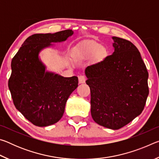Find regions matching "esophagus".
Wrapping results in <instances>:
<instances>
[{
  "label": "esophagus",
  "mask_w": 159,
  "mask_h": 159,
  "mask_svg": "<svg viewBox=\"0 0 159 159\" xmlns=\"http://www.w3.org/2000/svg\"><path fill=\"white\" fill-rule=\"evenodd\" d=\"M86 80V78L83 75H80L79 76V83H84Z\"/></svg>",
  "instance_id": "obj_1"
}]
</instances>
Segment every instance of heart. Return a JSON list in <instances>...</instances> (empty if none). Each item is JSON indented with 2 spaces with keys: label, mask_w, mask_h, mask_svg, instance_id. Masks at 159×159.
I'll return each instance as SVG.
<instances>
[{
  "label": "heart",
  "mask_w": 159,
  "mask_h": 159,
  "mask_svg": "<svg viewBox=\"0 0 159 159\" xmlns=\"http://www.w3.org/2000/svg\"><path fill=\"white\" fill-rule=\"evenodd\" d=\"M83 53L86 55H93L97 59H104L107 55V50L104 47L97 43H91L85 47Z\"/></svg>",
  "instance_id": "1"
}]
</instances>
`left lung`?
I'll use <instances>...</instances> for the list:
<instances>
[{"mask_svg":"<svg viewBox=\"0 0 159 159\" xmlns=\"http://www.w3.org/2000/svg\"><path fill=\"white\" fill-rule=\"evenodd\" d=\"M112 39V55L88 66L85 74L93 120L118 130L143 111L149 95V74L135 45L121 38Z\"/></svg>","mask_w":159,"mask_h":159,"instance_id":"obj_1","label":"left lung"}]
</instances>
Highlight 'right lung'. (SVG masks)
<instances>
[{"label": "right lung", "instance_id": "add662e5", "mask_svg": "<svg viewBox=\"0 0 159 159\" xmlns=\"http://www.w3.org/2000/svg\"><path fill=\"white\" fill-rule=\"evenodd\" d=\"M71 29L55 34H36L25 40L11 62L8 88L15 106L31 123L45 127L62 117L66 102L78 87L77 76L63 77L45 71L39 54L51 43L62 42Z\"/></svg>", "mask_w": 159, "mask_h": 159}]
</instances>
